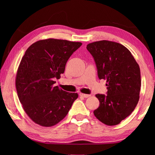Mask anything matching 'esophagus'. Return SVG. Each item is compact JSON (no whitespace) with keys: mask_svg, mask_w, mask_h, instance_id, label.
Segmentation results:
<instances>
[{"mask_svg":"<svg viewBox=\"0 0 155 155\" xmlns=\"http://www.w3.org/2000/svg\"><path fill=\"white\" fill-rule=\"evenodd\" d=\"M79 95H80L81 97H84V98H88V97H91V94H83V93H79Z\"/></svg>","mask_w":155,"mask_h":155,"instance_id":"obj_1","label":"esophagus"}]
</instances>
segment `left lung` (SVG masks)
<instances>
[{"label":"left lung","mask_w":155,"mask_h":155,"mask_svg":"<svg viewBox=\"0 0 155 155\" xmlns=\"http://www.w3.org/2000/svg\"><path fill=\"white\" fill-rule=\"evenodd\" d=\"M97 65L99 79L106 81L107 94H96L99 107L93 113L102 123L113 126L132 113L139 100V66L130 51L120 43L106 40L87 46Z\"/></svg>","instance_id":"obj_1"}]
</instances>
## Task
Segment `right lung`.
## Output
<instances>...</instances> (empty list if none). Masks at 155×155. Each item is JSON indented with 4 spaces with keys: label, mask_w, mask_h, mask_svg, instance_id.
<instances>
[{
    "label": "right lung",
    "mask_w": 155,
    "mask_h": 155,
    "mask_svg": "<svg viewBox=\"0 0 155 155\" xmlns=\"http://www.w3.org/2000/svg\"><path fill=\"white\" fill-rule=\"evenodd\" d=\"M81 42L48 38L37 41L26 51L17 69L15 85L25 113L36 124L49 127L67 116L78 98L75 93L54 86L67 62Z\"/></svg>",
    "instance_id": "obj_1"
}]
</instances>
